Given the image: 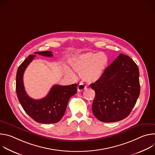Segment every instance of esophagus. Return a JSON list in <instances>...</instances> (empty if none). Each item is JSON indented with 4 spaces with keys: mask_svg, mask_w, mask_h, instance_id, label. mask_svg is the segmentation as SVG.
Masks as SVG:
<instances>
[{
    "mask_svg": "<svg viewBox=\"0 0 155 155\" xmlns=\"http://www.w3.org/2000/svg\"><path fill=\"white\" fill-rule=\"evenodd\" d=\"M86 87V86L85 84H84L83 83H80L78 86H77V89H78V91H83L85 88Z\"/></svg>",
    "mask_w": 155,
    "mask_h": 155,
    "instance_id": "obj_1",
    "label": "esophagus"
}]
</instances>
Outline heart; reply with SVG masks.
Segmentation results:
<instances>
[{"mask_svg": "<svg viewBox=\"0 0 155 155\" xmlns=\"http://www.w3.org/2000/svg\"><path fill=\"white\" fill-rule=\"evenodd\" d=\"M108 62V58L104 52H87L80 54L72 62V68L81 73L83 78L87 82H94L102 76ZM67 72L74 75L73 72L67 69Z\"/></svg>", "mask_w": 155, "mask_h": 155, "instance_id": "1", "label": "heart"}]
</instances>
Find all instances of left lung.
Masks as SVG:
<instances>
[{
	"label": "left lung",
	"mask_w": 155,
	"mask_h": 155,
	"mask_svg": "<svg viewBox=\"0 0 155 155\" xmlns=\"http://www.w3.org/2000/svg\"><path fill=\"white\" fill-rule=\"evenodd\" d=\"M90 86L96 93L94 117L105 123L122 120L130 114L140 94L139 68L130 58L120 54Z\"/></svg>",
	"instance_id": "8db88e82"
}]
</instances>
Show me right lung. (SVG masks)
<instances>
[{"mask_svg": "<svg viewBox=\"0 0 155 155\" xmlns=\"http://www.w3.org/2000/svg\"><path fill=\"white\" fill-rule=\"evenodd\" d=\"M51 51L35 52L41 56L52 57ZM35 54L29 55L18 69L16 77V91L18 100L26 114L40 123L50 124L59 121L64 115L69 99L77 93V84L67 86L54 85L48 95L43 99L35 100L26 93L23 83L25 69L34 59Z\"/></svg>", "mask_w": 155, "mask_h": 155, "instance_id": "1", "label": "right lung"}]
</instances>
